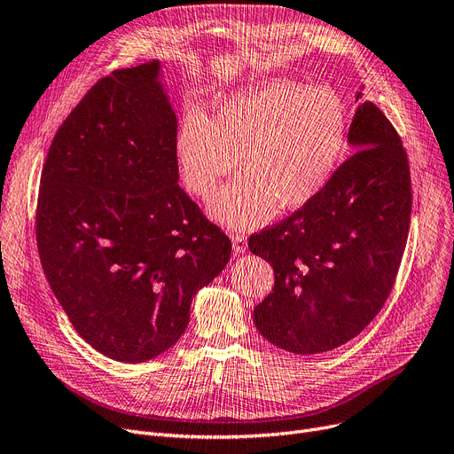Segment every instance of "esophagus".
Here are the masks:
<instances>
[{
  "label": "esophagus",
  "mask_w": 454,
  "mask_h": 454,
  "mask_svg": "<svg viewBox=\"0 0 454 454\" xmlns=\"http://www.w3.org/2000/svg\"><path fill=\"white\" fill-rule=\"evenodd\" d=\"M231 245H233V252H245L247 250V238L243 233H233L231 235Z\"/></svg>",
  "instance_id": "esophagus-1"
}]
</instances>
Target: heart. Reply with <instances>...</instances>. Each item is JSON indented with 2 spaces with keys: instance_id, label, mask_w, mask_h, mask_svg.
<instances>
[{
  "instance_id": "1",
  "label": "heart",
  "mask_w": 454,
  "mask_h": 454,
  "mask_svg": "<svg viewBox=\"0 0 454 454\" xmlns=\"http://www.w3.org/2000/svg\"><path fill=\"white\" fill-rule=\"evenodd\" d=\"M345 137L347 109L336 92L267 77L223 96L209 118L189 113L176 155L187 189L204 200L239 165L209 213L228 228H252L309 204L336 170Z\"/></svg>"
}]
</instances>
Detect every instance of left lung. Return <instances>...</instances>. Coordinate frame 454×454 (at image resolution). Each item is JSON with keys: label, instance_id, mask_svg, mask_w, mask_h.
Here are the masks:
<instances>
[{"label": "left lung", "instance_id": "1", "mask_svg": "<svg viewBox=\"0 0 454 454\" xmlns=\"http://www.w3.org/2000/svg\"><path fill=\"white\" fill-rule=\"evenodd\" d=\"M347 143L352 155L309 204L248 239L274 270L272 293L254 308L255 328L294 354L338 348L377 317L408 239L410 168L395 128L364 102Z\"/></svg>", "mask_w": 454, "mask_h": 454}]
</instances>
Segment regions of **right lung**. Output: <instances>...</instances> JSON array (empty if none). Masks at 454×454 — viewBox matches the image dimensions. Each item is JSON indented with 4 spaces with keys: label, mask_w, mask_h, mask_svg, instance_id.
I'll use <instances>...</instances> for the list:
<instances>
[{
    "label": "right lung",
    "mask_w": 454,
    "mask_h": 454,
    "mask_svg": "<svg viewBox=\"0 0 454 454\" xmlns=\"http://www.w3.org/2000/svg\"><path fill=\"white\" fill-rule=\"evenodd\" d=\"M163 63L102 77L57 129L41 176L36 245L74 330L124 364L182 338L231 241L178 185V121Z\"/></svg>",
    "instance_id": "obj_1"
}]
</instances>
